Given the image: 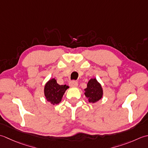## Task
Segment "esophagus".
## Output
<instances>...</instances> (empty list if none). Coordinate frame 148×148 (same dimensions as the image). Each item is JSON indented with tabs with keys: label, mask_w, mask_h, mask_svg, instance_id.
<instances>
[{
	"label": "esophagus",
	"mask_w": 148,
	"mask_h": 148,
	"mask_svg": "<svg viewBox=\"0 0 148 148\" xmlns=\"http://www.w3.org/2000/svg\"><path fill=\"white\" fill-rule=\"evenodd\" d=\"M69 84H70V86L71 87H77L78 86V82L75 80H71V82L69 83Z\"/></svg>",
	"instance_id": "obj_1"
}]
</instances>
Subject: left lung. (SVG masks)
Masks as SVG:
<instances>
[{"instance_id":"1","label":"left lung","mask_w":148,"mask_h":148,"mask_svg":"<svg viewBox=\"0 0 148 148\" xmlns=\"http://www.w3.org/2000/svg\"><path fill=\"white\" fill-rule=\"evenodd\" d=\"M86 96L88 98L89 101L91 103H95L102 98L103 90L101 86L96 78H92L87 84V88L84 89Z\"/></svg>"}]
</instances>
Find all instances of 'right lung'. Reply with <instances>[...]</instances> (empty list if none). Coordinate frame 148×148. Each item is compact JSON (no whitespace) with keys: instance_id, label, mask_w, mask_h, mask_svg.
Masks as SVG:
<instances>
[{"instance_id":"add662e5","label":"right lung","mask_w":148,"mask_h":148,"mask_svg":"<svg viewBox=\"0 0 148 148\" xmlns=\"http://www.w3.org/2000/svg\"><path fill=\"white\" fill-rule=\"evenodd\" d=\"M66 85H59L56 80L51 79L45 86V96L47 101L53 105H56L61 102L63 95L68 88Z\"/></svg>"}]
</instances>
